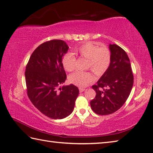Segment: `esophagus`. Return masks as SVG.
I'll return each instance as SVG.
<instances>
[{
	"instance_id": "34e87169",
	"label": "esophagus",
	"mask_w": 153,
	"mask_h": 153,
	"mask_svg": "<svg viewBox=\"0 0 153 153\" xmlns=\"http://www.w3.org/2000/svg\"><path fill=\"white\" fill-rule=\"evenodd\" d=\"M85 90V88H79V92H83Z\"/></svg>"
}]
</instances>
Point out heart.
Segmentation results:
<instances>
[{"label": "heart", "mask_w": 153, "mask_h": 153, "mask_svg": "<svg viewBox=\"0 0 153 153\" xmlns=\"http://www.w3.org/2000/svg\"><path fill=\"white\" fill-rule=\"evenodd\" d=\"M76 51L81 57L88 59V68H91L98 76L103 74L109 68L111 62L110 49L105 46L98 48L93 43L87 42L77 47ZM63 68L68 71H71L76 68V57L70 52L66 53L62 57ZM71 84L84 87L94 80L93 74L90 71H76L69 76Z\"/></svg>", "instance_id": "heart-1"}]
</instances>
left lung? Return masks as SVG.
I'll use <instances>...</instances> for the list:
<instances>
[{
    "label": "left lung",
    "mask_w": 153,
    "mask_h": 153,
    "mask_svg": "<svg viewBox=\"0 0 153 153\" xmlns=\"http://www.w3.org/2000/svg\"><path fill=\"white\" fill-rule=\"evenodd\" d=\"M109 48V68L92 86L96 94L90 102V105L99 115L111 114L120 109L128 98L134 82L131 65L126 51L116 44H110Z\"/></svg>",
    "instance_id": "8db88e82"
}]
</instances>
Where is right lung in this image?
<instances>
[{
  "label": "right lung",
  "instance_id": "obj_1",
  "mask_svg": "<svg viewBox=\"0 0 153 153\" xmlns=\"http://www.w3.org/2000/svg\"><path fill=\"white\" fill-rule=\"evenodd\" d=\"M68 49L64 41H46L33 52L26 66L29 98L41 113L52 119H62L70 114L79 94L78 88L73 84L59 88L67 78L62 57Z\"/></svg>",
  "mask_w": 153,
  "mask_h": 153
}]
</instances>
